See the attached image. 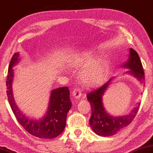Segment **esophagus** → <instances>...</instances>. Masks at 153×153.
<instances>
[{
	"instance_id": "34e87169",
	"label": "esophagus",
	"mask_w": 153,
	"mask_h": 153,
	"mask_svg": "<svg viewBox=\"0 0 153 153\" xmlns=\"http://www.w3.org/2000/svg\"><path fill=\"white\" fill-rule=\"evenodd\" d=\"M72 95L75 100H79L82 97V94L81 93L80 89H75L72 92Z\"/></svg>"
}]
</instances>
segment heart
Listing matches in <instances>:
<instances>
[{"instance_id": "b5f03b06", "label": "heart", "mask_w": 153, "mask_h": 153, "mask_svg": "<svg viewBox=\"0 0 153 153\" xmlns=\"http://www.w3.org/2000/svg\"><path fill=\"white\" fill-rule=\"evenodd\" d=\"M95 62L92 54H82L77 56L71 61V66L79 68L82 66H89ZM107 65L104 62L93 65L86 69L81 74L80 79L84 85L88 87H95L101 84L106 74Z\"/></svg>"}]
</instances>
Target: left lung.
Segmentation results:
<instances>
[{
  "instance_id": "8db88e82",
  "label": "left lung",
  "mask_w": 153,
  "mask_h": 153,
  "mask_svg": "<svg viewBox=\"0 0 153 153\" xmlns=\"http://www.w3.org/2000/svg\"><path fill=\"white\" fill-rule=\"evenodd\" d=\"M122 68L128 69L126 71L134 78L143 83L145 81V74L141 62L135 50L129 48V53L127 62L121 65ZM114 77L109 79L100 88L87 95L88 100L90 103L91 116L89 119V125L92 130L101 137H109L115 134L123 128L127 127L133 121L138 112L140 103H137L128 115L122 116H113L107 112L103 103V97L109 88Z\"/></svg>"
}]
</instances>
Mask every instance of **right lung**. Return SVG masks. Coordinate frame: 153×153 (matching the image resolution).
I'll use <instances>...</instances> for the list:
<instances>
[{
	"mask_svg": "<svg viewBox=\"0 0 153 153\" xmlns=\"http://www.w3.org/2000/svg\"><path fill=\"white\" fill-rule=\"evenodd\" d=\"M20 60L19 52L15 53L9 64L7 78V94L9 104L19 123L32 135L40 139H53L60 134L66 124V117L71 107L68 87L51 91L46 114L38 119H31L21 111L15 103L13 91L14 69Z\"/></svg>",
	"mask_w": 153,
	"mask_h": 153,
	"instance_id": "obj_1",
	"label": "right lung"
}]
</instances>
